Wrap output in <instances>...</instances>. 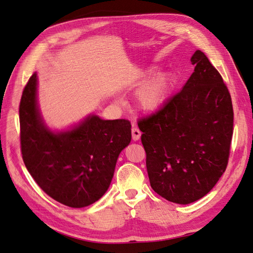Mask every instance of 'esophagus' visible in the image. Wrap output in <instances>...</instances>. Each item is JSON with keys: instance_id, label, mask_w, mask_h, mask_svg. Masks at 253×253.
<instances>
[{"instance_id": "34e87169", "label": "esophagus", "mask_w": 253, "mask_h": 253, "mask_svg": "<svg viewBox=\"0 0 253 253\" xmlns=\"http://www.w3.org/2000/svg\"><path fill=\"white\" fill-rule=\"evenodd\" d=\"M131 134H132V140L135 142V141H138L140 140V137H141V134H142V132L140 131V129L138 128H136V127H132V129H131Z\"/></svg>"}]
</instances>
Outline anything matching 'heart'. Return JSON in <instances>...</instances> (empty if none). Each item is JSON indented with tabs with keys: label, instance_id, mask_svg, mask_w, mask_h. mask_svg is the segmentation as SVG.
I'll use <instances>...</instances> for the list:
<instances>
[{
	"label": "heart",
	"instance_id": "b5f03b06",
	"mask_svg": "<svg viewBox=\"0 0 253 253\" xmlns=\"http://www.w3.org/2000/svg\"><path fill=\"white\" fill-rule=\"evenodd\" d=\"M176 85V77L172 71L158 73L146 83L137 93L140 107L147 112L159 110L170 99Z\"/></svg>",
	"mask_w": 253,
	"mask_h": 253
}]
</instances>
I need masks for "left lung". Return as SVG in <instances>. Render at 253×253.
I'll return each instance as SVG.
<instances>
[{"instance_id":"obj_1","label":"left lung","mask_w":253,"mask_h":253,"mask_svg":"<svg viewBox=\"0 0 253 253\" xmlns=\"http://www.w3.org/2000/svg\"><path fill=\"white\" fill-rule=\"evenodd\" d=\"M190 61L194 71L182 90L137 123L151 188L182 205L206 195L223 175L233 133L222 76L201 50Z\"/></svg>"}]
</instances>
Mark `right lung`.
I'll return each instance as SVG.
<instances>
[{"label": "right lung", "mask_w": 253, "mask_h": 253, "mask_svg": "<svg viewBox=\"0 0 253 253\" xmlns=\"http://www.w3.org/2000/svg\"><path fill=\"white\" fill-rule=\"evenodd\" d=\"M35 72L20 103L22 158L37 184L63 205L82 208L109 188L121 151L131 141L128 120L95 115L69 130L54 132L41 117Z\"/></svg>", "instance_id": "1"}]
</instances>
